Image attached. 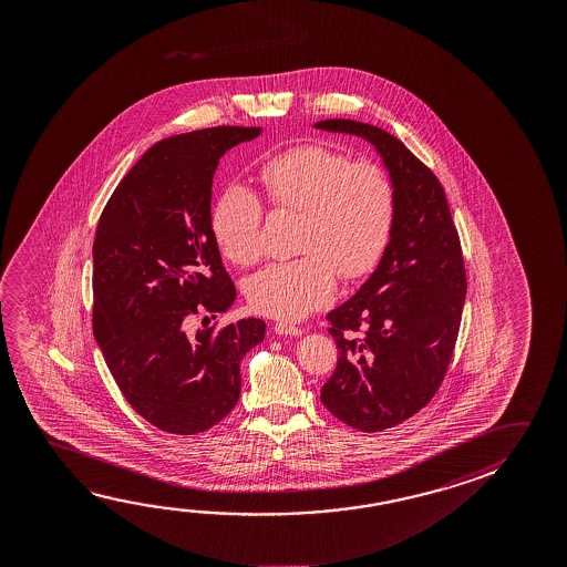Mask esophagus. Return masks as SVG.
Instances as JSON below:
<instances>
[{
	"label": "esophagus",
	"instance_id": "obj_1",
	"mask_svg": "<svg viewBox=\"0 0 567 567\" xmlns=\"http://www.w3.org/2000/svg\"><path fill=\"white\" fill-rule=\"evenodd\" d=\"M275 334L295 336V338H298V336H302V330L297 328V326L287 324V322H277V324H275Z\"/></svg>",
	"mask_w": 567,
	"mask_h": 567
}]
</instances>
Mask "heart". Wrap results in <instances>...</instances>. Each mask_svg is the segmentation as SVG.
<instances>
[{"label":"heart","instance_id":"b5f03b06","mask_svg":"<svg viewBox=\"0 0 567 567\" xmlns=\"http://www.w3.org/2000/svg\"><path fill=\"white\" fill-rule=\"evenodd\" d=\"M270 204L302 212L297 259L275 260L245 280L260 315L300 320L334 298L343 279L372 272L390 243L393 187L375 164L352 162L324 146H297L267 159L259 172ZM262 205L243 184H229L212 212L215 241L235 265L262 252Z\"/></svg>","mask_w":567,"mask_h":567}]
</instances>
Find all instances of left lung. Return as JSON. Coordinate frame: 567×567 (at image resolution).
<instances>
[{
  "label": "left lung",
  "mask_w": 567,
  "mask_h": 567,
  "mask_svg": "<svg viewBox=\"0 0 567 567\" xmlns=\"http://www.w3.org/2000/svg\"><path fill=\"white\" fill-rule=\"evenodd\" d=\"M315 128L370 142L393 187L390 243L378 267L328 315L340 358L320 393L334 417L375 433L425 408L445 378L466 295L463 255L443 187L403 142L348 118Z\"/></svg>",
  "instance_id": "obj_1"
}]
</instances>
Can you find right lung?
Wrapping results in <instances>:
<instances>
[{"label": "right lung", "instance_id": "obj_1", "mask_svg": "<svg viewBox=\"0 0 567 567\" xmlns=\"http://www.w3.org/2000/svg\"><path fill=\"white\" fill-rule=\"evenodd\" d=\"M262 128L215 126L162 140L122 177L93 245L94 340L132 409L154 427L195 435L241 393V360L265 322L241 318L187 334V316L237 297L212 229V186L227 150Z\"/></svg>", "mask_w": 567, "mask_h": 567}]
</instances>
